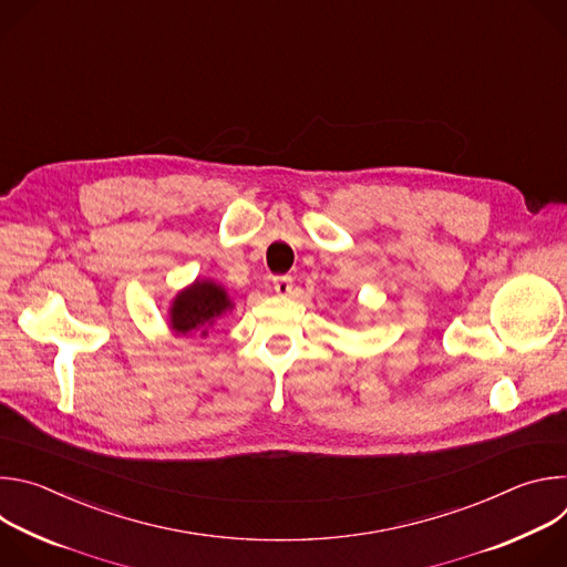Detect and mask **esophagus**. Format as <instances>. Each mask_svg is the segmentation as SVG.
<instances>
[{
	"label": "esophagus",
	"instance_id": "34e87169",
	"mask_svg": "<svg viewBox=\"0 0 567 567\" xmlns=\"http://www.w3.org/2000/svg\"><path fill=\"white\" fill-rule=\"evenodd\" d=\"M291 287H293V278H291V276H276V278H274V291H276L278 296L291 293Z\"/></svg>",
	"mask_w": 567,
	"mask_h": 567
}]
</instances>
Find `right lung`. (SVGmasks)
I'll return each instance as SVG.
<instances>
[{
  "mask_svg": "<svg viewBox=\"0 0 567 567\" xmlns=\"http://www.w3.org/2000/svg\"><path fill=\"white\" fill-rule=\"evenodd\" d=\"M230 307L226 291L215 282H195L188 291L179 293L173 305V330L188 334L213 326V320ZM206 334V330H204Z\"/></svg>",
  "mask_w": 567,
  "mask_h": 567,
  "instance_id": "right-lung-1",
  "label": "right lung"
}]
</instances>
